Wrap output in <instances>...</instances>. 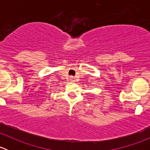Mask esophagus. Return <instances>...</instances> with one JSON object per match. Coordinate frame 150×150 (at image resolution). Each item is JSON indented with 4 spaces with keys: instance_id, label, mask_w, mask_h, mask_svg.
Here are the masks:
<instances>
[{
    "instance_id": "1",
    "label": "esophagus",
    "mask_w": 150,
    "mask_h": 150,
    "mask_svg": "<svg viewBox=\"0 0 150 150\" xmlns=\"http://www.w3.org/2000/svg\"><path fill=\"white\" fill-rule=\"evenodd\" d=\"M69 80H70L71 82H74V81H75V78H74V77H72V76H70Z\"/></svg>"
}]
</instances>
